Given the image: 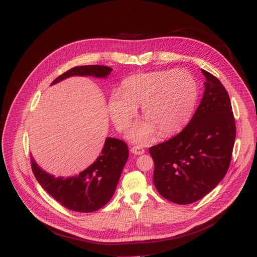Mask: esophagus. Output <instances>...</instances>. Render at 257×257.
<instances>
[{
    "mask_svg": "<svg viewBox=\"0 0 257 257\" xmlns=\"http://www.w3.org/2000/svg\"><path fill=\"white\" fill-rule=\"evenodd\" d=\"M131 152L134 153V154L140 155V154L144 153V149L140 146H133V147H131Z\"/></svg>",
    "mask_w": 257,
    "mask_h": 257,
    "instance_id": "1",
    "label": "esophagus"
}]
</instances>
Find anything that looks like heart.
<instances>
[{
	"label": "heart",
	"instance_id": "obj_1",
	"mask_svg": "<svg viewBox=\"0 0 257 257\" xmlns=\"http://www.w3.org/2000/svg\"><path fill=\"white\" fill-rule=\"evenodd\" d=\"M198 99V84L187 70H156L131 75L123 80L121 93L114 92L108 109L119 131L128 128L141 106L146 123L135 126L130 138L149 142L156 131L161 137L180 132L189 122Z\"/></svg>",
	"mask_w": 257,
	"mask_h": 257
}]
</instances>
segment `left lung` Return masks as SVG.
<instances>
[{
	"mask_svg": "<svg viewBox=\"0 0 257 257\" xmlns=\"http://www.w3.org/2000/svg\"><path fill=\"white\" fill-rule=\"evenodd\" d=\"M206 77L203 99L189 124L178 135L151 146L153 183L166 200L192 204L209 194L225 177L236 137L229 95L221 81Z\"/></svg>",
	"mask_w": 257,
	"mask_h": 257,
	"instance_id": "8db88e82",
	"label": "left lung"
}]
</instances>
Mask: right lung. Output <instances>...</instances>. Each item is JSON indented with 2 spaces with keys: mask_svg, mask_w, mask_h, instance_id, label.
Returning <instances> with one entry per match:
<instances>
[{
  "mask_svg": "<svg viewBox=\"0 0 257 257\" xmlns=\"http://www.w3.org/2000/svg\"><path fill=\"white\" fill-rule=\"evenodd\" d=\"M111 70V67L104 65L74 66L56 77L51 84L72 75L106 77ZM128 155V145L124 141L108 137L96 161L78 176L66 179L46 174L32 156L30 160L37 182L56 202L74 212L91 213L101 209L113 197Z\"/></svg>",
  "mask_w": 257,
  "mask_h": 257,
  "instance_id": "right-lung-1",
  "label": "right lung"
}]
</instances>
